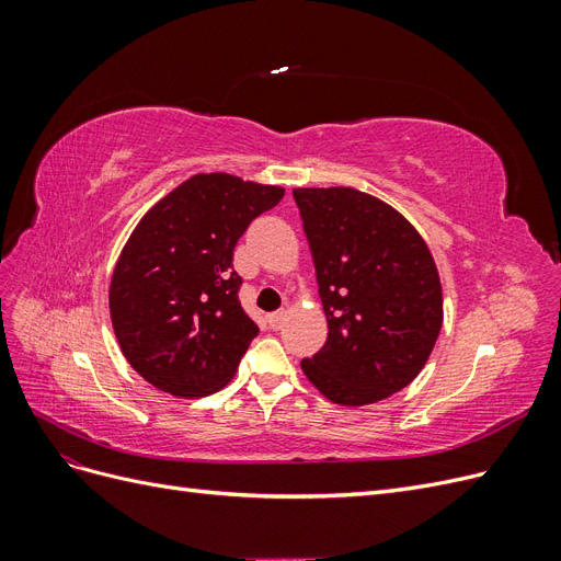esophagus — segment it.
<instances>
[{
	"mask_svg": "<svg viewBox=\"0 0 561 561\" xmlns=\"http://www.w3.org/2000/svg\"><path fill=\"white\" fill-rule=\"evenodd\" d=\"M283 322H285V309L274 311V313H268V325L274 328V330H280V328H283Z\"/></svg>",
	"mask_w": 561,
	"mask_h": 561,
	"instance_id": "obj_1",
	"label": "esophagus"
}]
</instances>
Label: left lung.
<instances>
[{
	"mask_svg": "<svg viewBox=\"0 0 561 561\" xmlns=\"http://www.w3.org/2000/svg\"><path fill=\"white\" fill-rule=\"evenodd\" d=\"M313 254L328 342L301 360L336 404L363 407L410 386L443 328L428 245L388 203L351 186L293 192Z\"/></svg>",
	"mask_w": 561,
	"mask_h": 561,
	"instance_id": "1",
	"label": "left lung"
}]
</instances>
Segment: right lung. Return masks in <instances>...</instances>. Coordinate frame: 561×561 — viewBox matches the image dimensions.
<instances>
[{
  "mask_svg": "<svg viewBox=\"0 0 561 561\" xmlns=\"http://www.w3.org/2000/svg\"><path fill=\"white\" fill-rule=\"evenodd\" d=\"M285 190L201 173L130 233L110 285L118 346L142 379L180 398L210 396L239 369L260 328L241 307L233 248Z\"/></svg>",
  "mask_w": 561,
  "mask_h": 561,
  "instance_id": "add662e5",
  "label": "right lung"
}]
</instances>
